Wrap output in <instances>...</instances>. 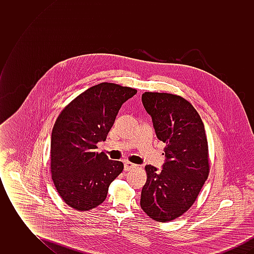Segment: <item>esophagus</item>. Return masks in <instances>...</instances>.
Here are the masks:
<instances>
[{"label":"esophagus","instance_id":"1","mask_svg":"<svg viewBox=\"0 0 254 254\" xmlns=\"http://www.w3.org/2000/svg\"><path fill=\"white\" fill-rule=\"evenodd\" d=\"M136 167H137V166H136L135 164H132V163H130V162H126V163H125L124 169H125L126 171H128V170L134 169V168H136Z\"/></svg>","mask_w":254,"mask_h":254}]
</instances>
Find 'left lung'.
<instances>
[{"instance_id": "obj_1", "label": "left lung", "mask_w": 254, "mask_h": 254, "mask_svg": "<svg viewBox=\"0 0 254 254\" xmlns=\"http://www.w3.org/2000/svg\"><path fill=\"white\" fill-rule=\"evenodd\" d=\"M142 102L158 139L166 144V161L160 172L151 165L145 166L147 178L140 205L151 219L169 222L193 205L207 179L205 127L193 106L183 97L145 92Z\"/></svg>"}]
</instances>
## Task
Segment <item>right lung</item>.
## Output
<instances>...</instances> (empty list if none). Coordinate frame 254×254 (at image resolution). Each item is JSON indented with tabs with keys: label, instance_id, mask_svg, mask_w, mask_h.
Instances as JSON below:
<instances>
[{
	"label": "right lung",
	"instance_id": "obj_1",
	"mask_svg": "<svg viewBox=\"0 0 254 254\" xmlns=\"http://www.w3.org/2000/svg\"><path fill=\"white\" fill-rule=\"evenodd\" d=\"M136 93L131 87L101 83L76 97L58 116L51 134L50 169L68 206L86 211L106 200L124 164L98 153L97 143L106 141L122 105Z\"/></svg>",
	"mask_w": 254,
	"mask_h": 254
}]
</instances>
